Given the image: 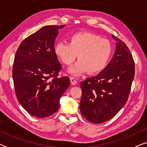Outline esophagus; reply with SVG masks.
Returning <instances> with one entry per match:
<instances>
[{"mask_svg":"<svg viewBox=\"0 0 147 147\" xmlns=\"http://www.w3.org/2000/svg\"><path fill=\"white\" fill-rule=\"evenodd\" d=\"M70 81H71L72 85H76L77 84V81H76V80L74 78H70Z\"/></svg>","mask_w":147,"mask_h":147,"instance_id":"1","label":"esophagus"}]
</instances>
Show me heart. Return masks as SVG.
<instances>
[{
  "label": "heart",
  "instance_id": "1",
  "mask_svg": "<svg viewBox=\"0 0 147 147\" xmlns=\"http://www.w3.org/2000/svg\"><path fill=\"white\" fill-rule=\"evenodd\" d=\"M55 55L62 63L69 65L78 58L75 65L68 69L74 76L84 72L96 74L106 67L112 54L109 40L88 32L75 33L69 37V43L59 41L54 45Z\"/></svg>",
  "mask_w": 147,
  "mask_h": 147
}]
</instances>
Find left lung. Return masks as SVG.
Listing matches in <instances>:
<instances>
[{
    "instance_id": "obj_1",
    "label": "left lung",
    "mask_w": 147,
    "mask_h": 147,
    "mask_svg": "<svg viewBox=\"0 0 147 147\" xmlns=\"http://www.w3.org/2000/svg\"><path fill=\"white\" fill-rule=\"evenodd\" d=\"M112 36L116 41L112 60L97 76L81 83L80 112L94 124L108 121L123 108L134 77V62L130 50L123 41Z\"/></svg>"
}]
</instances>
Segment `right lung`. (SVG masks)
<instances>
[{"label":"right lung","mask_w":147,"mask_h":147,"mask_svg":"<svg viewBox=\"0 0 147 147\" xmlns=\"http://www.w3.org/2000/svg\"><path fill=\"white\" fill-rule=\"evenodd\" d=\"M65 25H47L24 39L16 52L13 78L16 96L26 111L45 118L57 111L70 85L67 76L57 78L61 65L53 51L58 30Z\"/></svg>","instance_id":"add662e5"}]
</instances>
